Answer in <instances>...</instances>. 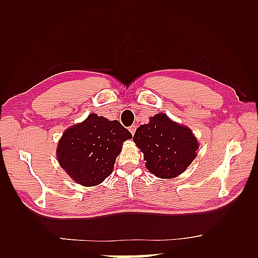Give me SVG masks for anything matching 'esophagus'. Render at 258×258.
Masks as SVG:
<instances>
[{"instance_id":"esophagus-1","label":"esophagus","mask_w":258,"mask_h":258,"mask_svg":"<svg viewBox=\"0 0 258 258\" xmlns=\"http://www.w3.org/2000/svg\"><path fill=\"white\" fill-rule=\"evenodd\" d=\"M128 130H130L131 134L134 135V134H135V131H136V125H132V126H131V127H130Z\"/></svg>"}]
</instances>
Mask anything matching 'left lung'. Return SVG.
Returning <instances> with one entry per match:
<instances>
[{"label": "left lung", "instance_id": "obj_1", "mask_svg": "<svg viewBox=\"0 0 258 258\" xmlns=\"http://www.w3.org/2000/svg\"><path fill=\"white\" fill-rule=\"evenodd\" d=\"M133 141L143 153L147 169L161 178H173L182 174L194 161L199 150L193 132L173 122L164 113L154 115L149 123L138 127Z\"/></svg>", "mask_w": 258, "mask_h": 258}]
</instances>
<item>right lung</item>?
I'll return each mask as SVG.
<instances>
[{"label": "right lung", "mask_w": 258, "mask_h": 258, "mask_svg": "<svg viewBox=\"0 0 258 258\" xmlns=\"http://www.w3.org/2000/svg\"><path fill=\"white\" fill-rule=\"evenodd\" d=\"M131 138L118 120L93 113L65 131L57 144V161L74 182L95 186L111 175L123 142Z\"/></svg>", "instance_id": "1"}]
</instances>
